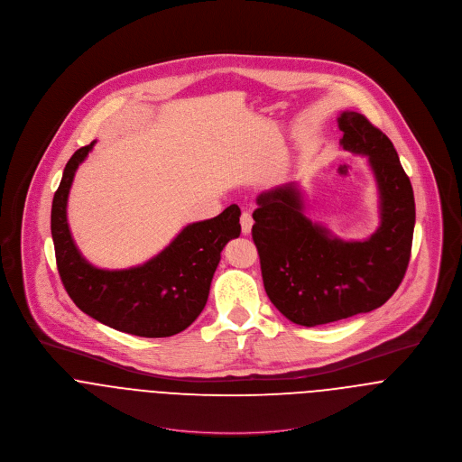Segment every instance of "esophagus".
Wrapping results in <instances>:
<instances>
[{
	"label": "esophagus",
	"mask_w": 462,
	"mask_h": 462,
	"mask_svg": "<svg viewBox=\"0 0 462 462\" xmlns=\"http://www.w3.org/2000/svg\"><path fill=\"white\" fill-rule=\"evenodd\" d=\"M240 224H242V233H244V235H249L251 229H253V224H254L253 215H251L249 211H244L242 217H240Z\"/></svg>",
	"instance_id": "34e87169"
}]
</instances>
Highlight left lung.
Instances as JSON below:
<instances>
[{
  "instance_id": "left-lung-1",
  "label": "left lung",
  "mask_w": 462,
  "mask_h": 462,
  "mask_svg": "<svg viewBox=\"0 0 462 462\" xmlns=\"http://www.w3.org/2000/svg\"><path fill=\"white\" fill-rule=\"evenodd\" d=\"M343 149L368 156L381 198V226L363 242H343L304 215L295 183L258 196L253 213L264 291L293 324L315 328L381 308L411 260L414 194L392 140L363 114L337 117Z\"/></svg>"
}]
</instances>
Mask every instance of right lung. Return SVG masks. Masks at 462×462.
Masks as SVG:
<instances>
[{
	"label": "right lung",
	"mask_w": 462,
	"mask_h": 462,
	"mask_svg": "<svg viewBox=\"0 0 462 462\" xmlns=\"http://www.w3.org/2000/svg\"><path fill=\"white\" fill-rule=\"evenodd\" d=\"M67 162L51 206L57 268L72 302L94 320L142 337H167L187 329L206 306L209 284L226 244L240 236V208L189 224L158 256L126 270H103L78 251L67 224V196L78 165L92 145Z\"/></svg>",
	"instance_id": "add662e5"
}]
</instances>
